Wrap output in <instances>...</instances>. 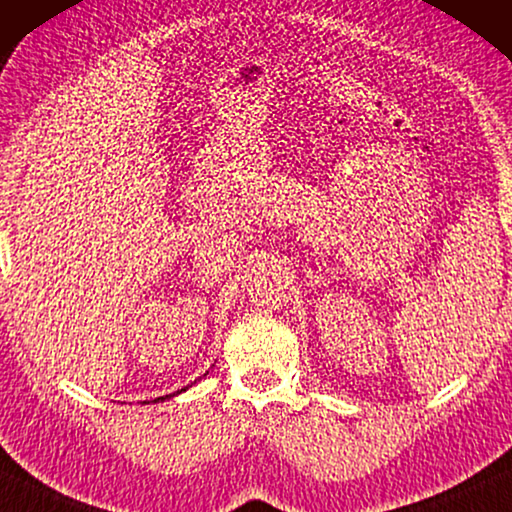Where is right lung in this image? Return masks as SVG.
<instances>
[{
    "label": "right lung",
    "instance_id": "obj_1",
    "mask_svg": "<svg viewBox=\"0 0 512 512\" xmlns=\"http://www.w3.org/2000/svg\"><path fill=\"white\" fill-rule=\"evenodd\" d=\"M181 391H186V388H181ZM177 393H179V391H177ZM165 398H170V395H165ZM165 398H156V400H154V402H158V400H160V402H163V400H165Z\"/></svg>",
    "mask_w": 512,
    "mask_h": 512
}]
</instances>
